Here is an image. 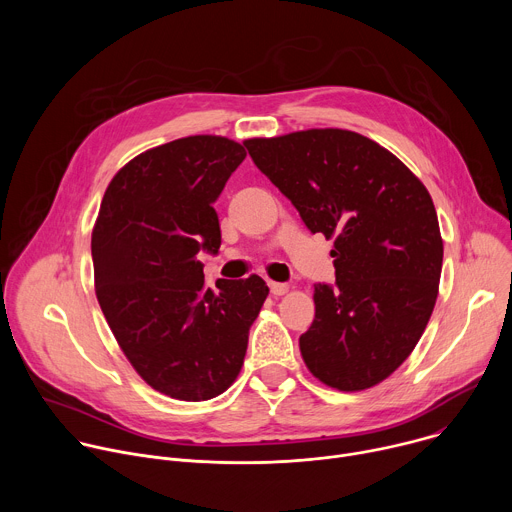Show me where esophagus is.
<instances>
[{
	"label": "esophagus",
	"mask_w": 512,
	"mask_h": 512,
	"mask_svg": "<svg viewBox=\"0 0 512 512\" xmlns=\"http://www.w3.org/2000/svg\"><path fill=\"white\" fill-rule=\"evenodd\" d=\"M287 289H289V285H287V283L269 281V291H271V296H283V294H287Z\"/></svg>",
	"instance_id": "1"
}]
</instances>
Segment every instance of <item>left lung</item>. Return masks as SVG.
Instances as JSON below:
<instances>
[{
    "instance_id": "1",
    "label": "left lung",
    "mask_w": 512,
    "mask_h": 512,
    "mask_svg": "<svg viewBox=\"0 0 512 512\" xmlns=\"http://www.w3.org/2000/svg\"><path fill=\"white\" fill-rule=\"evenodd\" d=\"M255 166L312 233L334 239L336 283H316L300 336L310 373L338 391L387 379L419 342L440 287L444 243L425 186L391 152L346 129L247 139Z\"/></svg>"
}]
</instances>
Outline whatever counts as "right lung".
Instances as JSON below:
<instances>
[{"mask_svg":"<svg viewBox=\"0 0 512 512\" xmlns=\"http://www.w3.org/2000/svg\"><path fill=\"white\" fill-rule=\"evenodd\" d=\"M245 156L216 135L164 143L121 168L99 208V306L139 377L172 399L206 401L233 385L269 294L259 275L208 287L196 259L221 247L212 204Z\"/></svg>","mask_w":512,"mask_h":512,"instance_id":"1","label":"right lung"}]
</instances>
